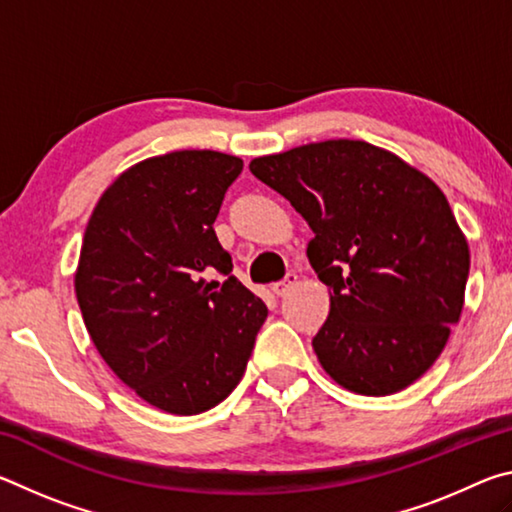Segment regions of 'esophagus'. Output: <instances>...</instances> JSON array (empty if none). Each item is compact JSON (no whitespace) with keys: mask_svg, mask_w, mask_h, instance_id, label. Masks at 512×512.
I'll list each match as a JSON object with an SVG mask.
<instances>
[{"mask_svg":"<svg viewBox=\"0 0 512 512\" xmlns=\"http://www.w3.org/2000/svg\"><path fill=\"white\" fill-rule=\"evenodd\" d=\"M296 284H298V275L296 273H287V277H284V280H280V282H275L273 284V293H275V296H287V293L293 289V287H296Z\"/></svg>","mask_w":512,"mask_h":512,"instance_id":"34e87169","label":"esophagus"}]
</instances>
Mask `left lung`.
<instances>
[{
  "label": "left lung",
  "mask_w": 512,
  "mask_h": 512,
  "mask_svg": "<svg viewBox=\"0 0 512 512\" xmlns=\"http://www.w3.org/2000/svg\"><path fill=\"white\" fill-rule=\"evenodd\" d=\"M309 223V264L329 316L320 366L361 395H391L427 372L463 311L470 250L436 183L361 140L305 144L250 162Z\"/></svg>",
  "instance_id": "8db88e82"
}]
</instances>
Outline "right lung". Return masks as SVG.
<instances>
[{
    "label": "right lung",
    "mask_w": 512,
    "mask_h": 512,
    "mask_svg": "<svg viewBox=\"0 0 512 512\" xmlns=\"http://www.w3.org/2000/svg\"><path fill=\"white\" fill-rule=\"evenodd\" d=\"M241 169L216 151L149 158L106 189L85 228L74 287L90 339L128 388L173 415L235 391L268 316L212 228Z\"/></svg>",
    "instance_id": "obj_1"
}]
</instances>
